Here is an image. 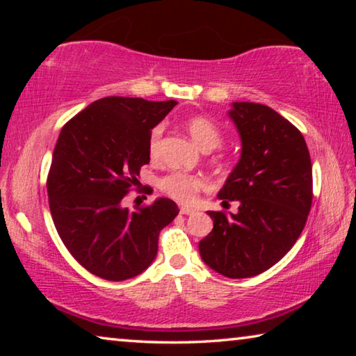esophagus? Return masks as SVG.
Returning <instances> with one entry per match:
<instances>
[{"mask_svg": "<svg viewBox=\"0 0 356 356\" xmlns=\"http://www.w3.org/2000/svg\"><path fill=\"white\" fill-rule=\"evenodd\" d=\"M196 210L193 209V207H188V206H182L180 207V213L182 215H191V213H195Z\"/></svg>", "mask_w": 356, "mask_h": 356, "instance_id": "obj_1", "label": "esophagus"}]
</instances>
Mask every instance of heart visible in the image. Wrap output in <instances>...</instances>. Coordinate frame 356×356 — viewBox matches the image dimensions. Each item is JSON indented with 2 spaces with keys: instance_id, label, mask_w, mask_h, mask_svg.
<instances>
[{
  "instance_id": "obj_1",
  "label": "heart",
  "mask_w": 356,
  "mask_h": 356,
  "mask_svg": "<svg viewBox=\"0 0 356 356\" xmlns=\"http://www.w3.org/2000/svg\"><path fill=\"white\" fill-rule=\"evenodd\" d=\"M185 125L186 129H188L193 140L196 141V144L201 149L212 150L221 144V129L210 118L191 116L190 119H186ZM161 134H163V127H161V125H156V127L150 131L147 149L149 156L152 160H156L160 156ZM159 188L161 190V193H165L166 196H170L179 202H191L195 201L197 193L209 188V182L202 176H200V174L171 171L159 179Z\"/></svg>"
}]
</instances>
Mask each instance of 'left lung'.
<instances>
[{
	"instance_id": "8db88e82",
	"label": "left lung",
	"mask_w": 356,
	"mask_h": 356,
	"mask_svg": "<svg viewBox=\"0 0 356 356\" xmlns=\"http://www.w3.org/2000/svg\"><path fill=\"white\" fill-rule=\"evenodd\" d=\"M229 116L242 156L218 193L237 213L213 212L202 261L227 278H250L281 261L303 232L312 204V165L303 135L272 108L234 102Z\"/></svg>"
}]
</instances>
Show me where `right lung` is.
I'll list each match as a JSON object with an SVG mask.
<instances>
[{"mask_svg":"<svg viewBox=\"0 0 356 356\" xmlns=\"http://www.w3.org/2000/svg\"><path fill=\"white\" fill-rule=\"evenodd\" d=\"M176 100L105 97L64 125L47 177L48 204L65 248L88 272L124 281L156 256L159 236L176 218V202L124 207L147 165L149 136Z\"/></svg>","mask_w":356,"mask_h":356,"instance_id":"1","label":"right lung"}]
</instances>
